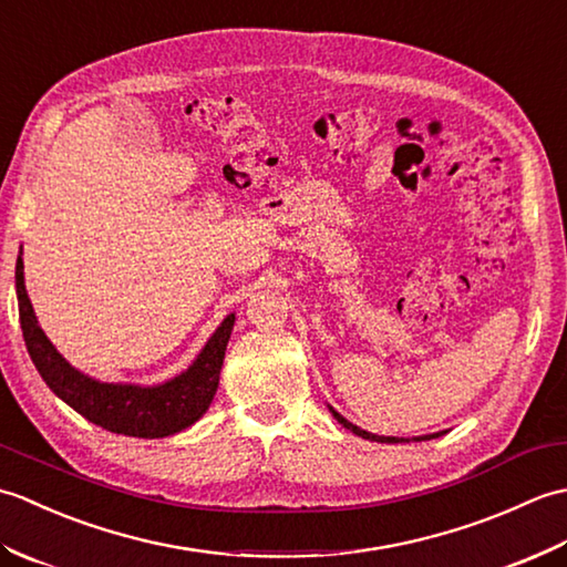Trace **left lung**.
<instances>
[{
    "label": "left lung",
    "instance_id": "8db88e82",
    "mask_svg": "<svg viewBox=\"0 0 567 567\" xmlns=\"http://www.w3.org/2000/svg\"><path fill=\"white\" fill-rule=\"evenodd\" d=\"M333 412V409H331ZM333 416L341 421V424L348 429V431H353L355 436H360V439H368V441H380V443H400L402 439H394V436H378V433H368V431H363V429H358L355 424H351V421L348 419H343L339 412H333ZM436 436H441V433H431V436H421V439H414V441H426V439H436Z\"/></svg>",
    "mask_w": 567,
    "mask_h": 567
}]
</instances>
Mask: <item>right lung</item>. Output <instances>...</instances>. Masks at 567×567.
<instances>
[{"label": "right lung", "mask_w": 567, "mask_h": 567, "mask_svg": "<svg viewBox=\"0 0 567 567\" xmlns=\"http://www.w3.org/2000/svg\"><path fill=\"white\" fill-rule=\"evenodd\" d=\"M17 297L23 341H27L35 370L60 400L92 424L112 433H124V436L163 439L192 426L209 409L219 388L234 315L221 321V327L214 331L187 372L158 388H136V384H106L82 375L55 351L35 321L27 285H23L21 256L17 260Z\"/></svg>", "instance_id": "obj_1"}]
</instances>
